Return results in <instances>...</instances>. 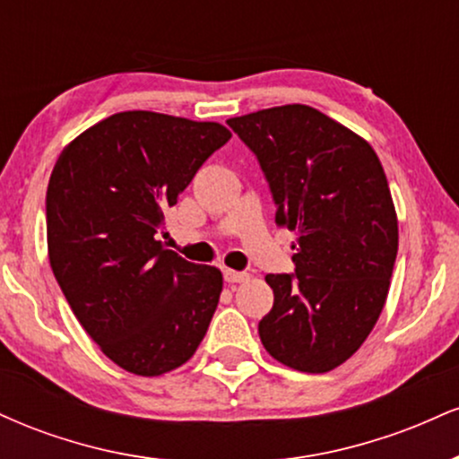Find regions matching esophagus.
I'll use <instances>...</instances> for the list:
<instances>
[{
	"label": "esophagus",
	"instance_id": "obj_1",
	"mask_svg": "<svg viewBox=\"0 0 459 459\" xmlns=\"http://www.w3.org/2000/svg\"><path fill=\"white\" fill-rule=\"evenodd\" d=\"M224 281L226 282H244V281H247V273L246 272L229 270V267H226V270H224Z\"/></svg>",
	"mask_w": 459,
	"mask_h": 459
}]
</instances>
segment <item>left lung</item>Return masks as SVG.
Returning <instances> with one entry per match:
<instances>
[{"mask_svg": "<svg viewBox=\"0 0 459 459\" xmlns=\"http://www.w3.org/2000/svg\"><path fill=\"white\" fill-rule=\"evenodd\" d=\"M255 152L296 230L293 273H267L273 307L261 343L282 365L325 373L365 343L386 302L397 259V215L376 151L308 105L226 120Z\"/></svg>", "mask_w": 459, "mask_h": 459, "instance_id": "1", "label": "left lung"}]
</instances>
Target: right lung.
<instances>
[{"label": "right lung", "instance_id": "obj_1", "mask_svg": "<svg viewBox=\"0 0 459 459\" xmlns=\"http://www.w3.org/2000/svg\"><path fill=\"white\" fill-rule=\"evenodd\" d=\"M229 140L218 123L138 109L101 120L57 157L47 187L51 270L83 330L125 371H172L207 334L222 273L155 235Z\"/></svg>", "mask_w": 459, "mask_h": 459}]
</instances>
